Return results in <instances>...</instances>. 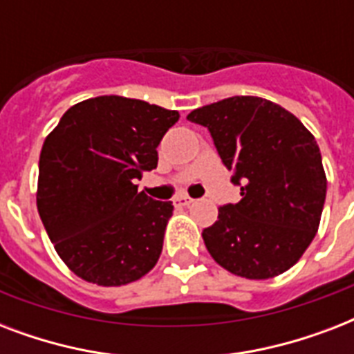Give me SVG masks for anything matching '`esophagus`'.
Returning a JSON list of instances; mask_svg holds the SVG:
<instances>
[{"label":"esophagus","instance_id":"1","mask_svg":"<svg viewBox=\"0 0 354 354\" xmlns=\"http://www.w3.org/2000/svg\"><path fill=\"white\" fill-rule=\"evenodd\" d=\"M193 202L194 200L191 196H187V194H180V196L174 198V205H178V207H185V205H191Z\"/></svg>","mask_w":354,"mask_h":354}]
</instances>
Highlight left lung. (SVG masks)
<instances>
[{
  "mask_svg": "<svg viewBox=\"0 0 354 354\" xmlns=\"http://www.w3.org/2000/svg\"><path fill=\"white\" fill-rule=\"evenodd\" d=\"M209 130L241 202L218 207L202 232L222 268L270 279L299 261L318 232L327 193L316 139L285 108L261 97H230L189 113Z\"/></svg>",
  "mask_w": 354,
  "mask_h": 354,
  "instance_id": "1",
  "label": "left lung"
}]
</instances>
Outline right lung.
I'll list each match as a JSON object with an SVG mask.
<instances>
[{
    "label": "right lung",
    "instance_id": "1",
    "mask_svg": "<svg viewBox=\"0 0 354 354\" xmlns=\"http://www.w3.org/2000/svg\"><path fill=\"white\" fill-rule=\"evenodd\" d=\"M176 110L102 95L75 104L44 141L36 205L71 272L101 286L138 281L154 268L172 202L138 191L158 167V145Z\"/></svg>",
    "mask_w": 354,
    "mask_h": 354
}]
</instances>
